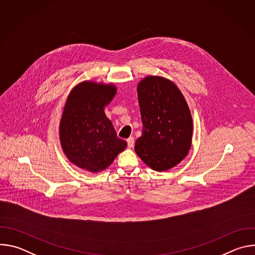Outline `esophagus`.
I'll use <instances>...</instances> for the list:
<instances>
[{"mask_svg":"<svg viewBox=\"0 0 255 255\" xmlns=\"http://www.w3.org/2000/svg\"><path fill=\"white\" fill-rule=\"evenodd\" d=\"M127 145H128L129 148H131V147L134 146V138H133L132 136H130V137L127 139Z\"/></svg>","mask_w":255,"mask_h":255,"instance_id":"esophagus-1","label":"esophagus"}]
</instances>
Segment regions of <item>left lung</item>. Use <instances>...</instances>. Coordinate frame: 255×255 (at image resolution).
Instances as JSON below:
<instances>
[{"mask_svg": "<svg viewBox=\"0 0 255 255\" xmlns=\"http://www.w3.org/2000/svg\"><path fill=\"white\" fill-rule=\"evenodd\" d=\"M137 93L143 127L135 151L152 169H169L191 148L193 120L188 104L172 82L160 77L142 80Z\"/></svg>", "mask_w": 255, "mask_h": 255, "instance_id": "left-lung-1", "label": "left lung"}]
</instances>
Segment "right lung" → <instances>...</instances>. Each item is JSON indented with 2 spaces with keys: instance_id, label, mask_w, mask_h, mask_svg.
Instances as JSON below:
<instances>
[{
  "instance_id": "right-lung-1",
  "label": "right lung",
  "mask_w": 255,
  "mask_h": 255,
  "mask_svg": "<svg viewBox=\"0 0 255 255\" xmlns=\"http://www.w3.org/2000/svg\"><path fill=\"white\" fill-rule=\"evenodd\" d=\"M115 94L112 85L84 82L67 98L59 127L60 142L67 158L81 168L104 170L127 146L104 112Z\"/></svg>"
}]
</instances>
